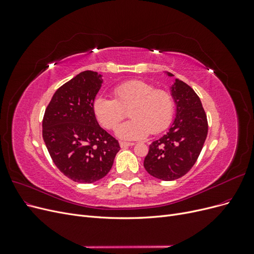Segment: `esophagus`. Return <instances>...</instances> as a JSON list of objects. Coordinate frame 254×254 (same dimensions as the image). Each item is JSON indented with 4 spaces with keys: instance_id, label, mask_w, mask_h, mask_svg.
<instances>
[{
    "instance_id": "34e87169",
    "label": "esophagus",
    "mask_w": 254,
    "mask_h": 254,
    "mask_svg": "<svg viewBox=\"0 0 254 254\" xmlns=\"http://www.w3.org/2000/svg\"><path fill=\"white\" fill-rule=\"evenodd\" d=\"M134 143H129V142H121L120 143V146L122 148H126V147H129V146H133Z\"/></svg>"
}]
</instances>
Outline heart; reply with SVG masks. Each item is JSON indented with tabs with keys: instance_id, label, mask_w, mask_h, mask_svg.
<instances>
[{
	"instance_id": "heart-1",
	"label": "heart",
	"mask_w": 254,
	"mask_h": 254,
	"mask_svg": "<svg viewBox=\"0 0 254 254\" xmlns=\"http://www.w3.org/2000/svg\"><path fill=\"white\" fill-rule=\"evenodd\" d=\"M115 99L97 96L93 102L96 120L107 129H114L129 110V122L120 125L115 133L122 140H141L150 132L157 134L170 126L174 99L168 92L156 89L149 82L132 79L113 90Z\"/></svg>"
}]
</instances>
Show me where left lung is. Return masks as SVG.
Here are the masks:
<instances>
[{"label":"left lung","mask_w":254,"mask_h":254,"mask_svg":"<svg viewBox=\"0 0 254 254\" xmlns=\"http://www.w3.org/2000/svg\"><path fill=\"white\" fill-rule=\"evenodd\" d=\"M173 77V74L166 72ZM171 93L176 105L173 126L149 145L144 167L149 175L172 181L186 175L200 155L207 134L206 115L200 98L189 84L175 79Z\"/></svg>","instance_id":"left-lung-1"}]
</instances>
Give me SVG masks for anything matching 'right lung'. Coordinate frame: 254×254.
<instances>
[{
    "label": "right lung",
    "mask_w": 254,
    "mask_h": 254,
    "mask_svg": "<svg viewBox=\"0 0 254 254\" xmlns=\"http://www.w3.org/2000/svg\"><path fill=\"white\" fill-rule=\"evenodd\" d=\"M97 72L83 71L53 95L42 121V136L53 162L79 183L101 180L111 170L120 144L98 125L93 102L103 83Z\"/></svg>",
    "instance_id": "obj_1"
}]
</instances>
